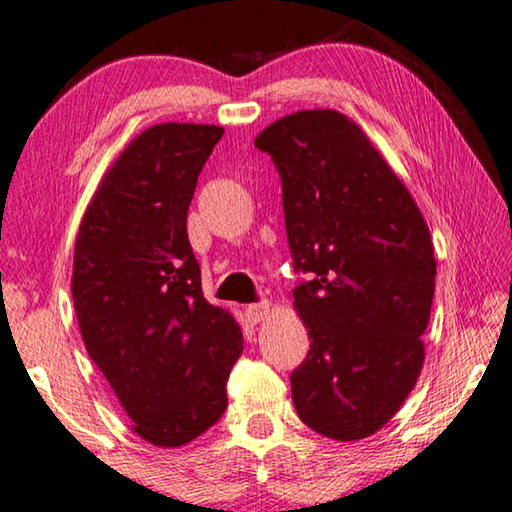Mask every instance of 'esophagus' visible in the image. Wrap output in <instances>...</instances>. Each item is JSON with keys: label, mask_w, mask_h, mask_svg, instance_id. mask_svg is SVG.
Wrapping results in <instances>:
<instances>
[{"label": "esophagus", "mask_w": 512, "mask_h": 512, "mask_svg": "<svg viewBox=\"0 0 512 512\" xmlns=\"http://www.w3.org/2000/svg\"><path fill=\"white\" fill-rule=\"evenodd\" d=\"M270 302H256V304H249L247 309H245V313H247V318L254 322H263V320H267V316H270Z\"/></svg>", "instance_id": "esophagus-1"}]
</instances>
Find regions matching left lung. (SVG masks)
Here are the masks:
<instances>
[{"instance_id":"obj_1","label":"left lung","mask_w":512,"mask_h":512,"mask_svg":"<svg viewBox=\"0 0 512 512\" xmlns=\"http://www.w3.org/2000/svg\"><path fill=\"white\" fill-rule=\"evenodd\" d=\"M281 176L293 290L311 350L290 373L311 430L364 439L419 380L435 295V247L412 194L355 121L295 112L256 137Z\"/></svg>"}]
</instances>
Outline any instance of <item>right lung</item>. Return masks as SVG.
Instances as JSON below:
<instances>
[{
  "mask_svg": "<svg viewBox=\"0 0 512 512\" xmlns=\"http://www.w3.org/2000/svg\"><path fill=\"white\" fill-rule=\"evenodd\" d=\"M219 125L160 123L119 155L84 212L73 302L86 352L155 446H183L215 426L242 355L229 311L206 302L187 238L196 180Z\"/></svg>",
  "mask_w": 512,
  "mask_h": 512,
  "instance_id": "1",
  "label": "right lung"
}]
</instances>
